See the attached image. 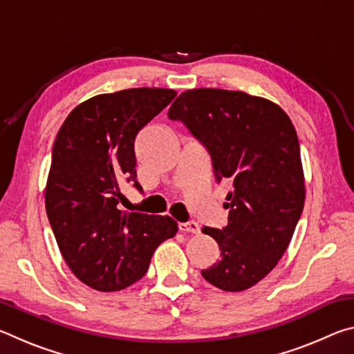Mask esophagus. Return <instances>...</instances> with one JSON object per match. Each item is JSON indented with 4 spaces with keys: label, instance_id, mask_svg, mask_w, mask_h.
Returning <instances> with one entry per match:
<instances>
[{
    "label": "esophagus",
    "instance_id": "1",
    "mask_svg": "<svg viewBox=\"0 0 354 354\" xmlns=\"http://www.w3.org/2000/svg\"><path fill=\"white\" fill-rule=\"evenodd\" d=\"M179 231L183 232H192V234H196V232H200V226L196 221H187V223H179Z\"/></svg>",
    "mask_w": 354,
    "mask_h": 354
}]
</instances>
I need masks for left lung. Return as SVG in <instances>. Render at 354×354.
<instances>
[{
  "label": "left lung",
  "instance_id": "left-lung-1",
  "mask_svg": "<svg viewBox=\"0 0 354 354\" xmlns=\"http://www.w3.org/2000/svg\"><path fill=\"white\" fill-rule=\"evenodd\" d=\"M169 118L189 128L211 154L215 179L231 185L227 225L201 230L221 251L203 278L225 292L247 290L277 267L303 212L297 131L273 101L223 88L183 92Z\"/></svg>",
  "mask_w": 354,
  "mask_h": 354
}]
</instances>
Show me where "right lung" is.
<instances>
[{"instance_id": "add662e5", "label": "right lung", "mask_w": 354, "mask_h": 354, "mask_svg": "<svg viewBox=\"0 0 354 354\" xmlns=\"http://www.w3.org/2000/svg\"><path fill=\"white\" fill-rule=\"evenodd\" d=\"M171 88L139 87L97 95L65 118L53 145L45 207L75 277L100 292L134 284L160 243L176 234L169 215L123 212L120 183L136 181L139 131L171 103Z\"/></svg>"}]
</instances>
